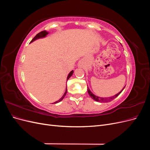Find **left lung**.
<instances>
[{"mask_svg":"<svg viewBox=\"0 0 150 150\" xmlns=\"http://www.w3.org/2000/svg\"><path fill=\"white\" fill-rule=\"evenodd\" d=\"M124 88L122 89L121 91H120L119 93H117V94L115 95V96H113L112 97H110V98H100V97L95 96L94 94H93L91 92V91L89 90L88 87V94L90 96V97L92 99H93L94 100H95L96 101H98V102H109V101L112 100L113 99H115V98H116L117 96H119L120 94L122 91V90L124 89Z\"/></svg>","mask_w":150,"mask_h":150,"instance_id":"obj_1","label":"left lung"}]
</instances>
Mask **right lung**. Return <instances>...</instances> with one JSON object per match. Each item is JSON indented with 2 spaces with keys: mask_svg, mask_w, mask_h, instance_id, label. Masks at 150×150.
I'll return each instance as SVG.
<instances>
[{
  "mask_svg": "<svg viewBox=\"0 0 150 150\" xmlns=\"http://www.w3.org/2000/svg\"><path fill=\"white\" fill-rule=\"evenodd\" d=\"M48 34V33L47 31H46V30H43V31H41V32H40L39 33H38L37 35H36L35 37L33 39V40H31V42H33L34 40H35V39H39V38H44V37H45V36H46V35H47ZM73 71H71L70 72V73L69 74V75H68V76H67V80H68L69 79V78L70 77L72 76V73H73ZM66 93H67V88H66V92L64 93V95H63L62 96V97L60 99H59L58 101H56L55 103H59V102H60V101H61L63 99H64V98L65 97V96H66Z\"/></svg>",
  "mask_w": 150,
  "mask_h": 150,
  "instance_id": "right-lung-1",
  "label": "right lung"
}]
</instances>
